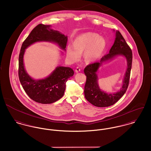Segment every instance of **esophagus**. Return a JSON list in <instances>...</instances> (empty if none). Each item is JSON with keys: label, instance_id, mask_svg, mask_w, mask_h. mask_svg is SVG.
Wrapping results in <instances>:
<instances>
[{"label": "esophagus", "instance_id": "obj_1", "mask_svg": "<svg viewBox=\"0 0 151 151\" xmlns=\"http://www.w3.org/2000/svg\"><path fill=\"white\" fill-rule=\"evenodd\" d=\"M80 68L78 67H77L76 68V70H75V71L76 72V73H78V72H80Z\"/></svg>", "mask_w": 151, "mask_h": 151}]
</instances>
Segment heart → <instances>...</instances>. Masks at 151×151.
Listing matches in <instances>:
<instances>
[{"label": "heart", "mask_w": 151, "mask_h": 151, "mask_svg": "<svg viewBox=\"0 0 151 151\" xmlns=\"http://www.w3.org/2000/svg\"><path fill=\"white\" fill-rule=\"evenodd\" d=\"M73 45H68L66 48L68 58L72 61H76L84 52V61L89 64L102 57L106 47V42L99 34L87 32L77 36L73 42Z\"/></svg>", "instance_id": "heart-1"}]
</instances>
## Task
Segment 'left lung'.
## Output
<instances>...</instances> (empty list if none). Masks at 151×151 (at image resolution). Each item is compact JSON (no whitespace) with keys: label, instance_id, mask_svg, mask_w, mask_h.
Instances as JSON below:
<instances>
[{"label":"left lung","instance_id":"obj_1","mask_svg":"<svg viewBox=\"0 0 151 151\" xmlns=\"http://www.w3.org/2000/svg\"><path fill=\"white\" fill-rule=\"evenodd\" d=\"M115 31V30H114ZM124 56L127 61V68L123 81L120 90L116 93H108L101 91L98 85L97 71L104 62L113 59L118 56ZM132 61V52L131 48L119 31L115 32V39L109 53L105 55L100 62L88 65L84 69L87 80L84 87L86 100L98 107H106L114 105L125 93L129 84Z\"/></svg>","mask_w":151,"mask_h":151}]
</instances>
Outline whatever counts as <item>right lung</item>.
I'll return each instance as SVG.
<instances>
[{"label":"right lung","mask_w":151,"mask_h":151,"mask_svg":"<svg viewBox=\"0 0 151 151\" xmlns=\"http://www.w3.org/2000/svg\"><path fill=\"white\" fill-rule=\"evenodd\" d=\"M49 42L57 44L65 50L67 36L51 29L50 25L39 24L35 27L23 42L19 57V77L26 94L33 101L41 104H51L64 95L67 80L74 75V71L68 67L57 66L45 78L35 80L26 72L23 63L25 50L36 42Z\"/></svg>","instance_id":"obj_1"}]
</instances>
